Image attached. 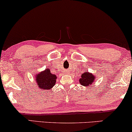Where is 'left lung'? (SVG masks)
Wrapping results in <instances>:
<instances>
[{
    "mask_svg": "<svg viewBox=\"0 0 132 132\" xmlns=\"http://www.w3.org/2000/svg\"><path fill=\"white\" fill-rule=\"evenodd\" d=\"M95 77L94 76L92 75L91 73L86 72V73L82 74L81 76V78L79 79V82L83 86H89L94 82Z\"/></svg>",
    "mask_w": 132,
    "mask_h": 132,
    "instance_id": "1",
    "label": "left lung"
}]
</instances>
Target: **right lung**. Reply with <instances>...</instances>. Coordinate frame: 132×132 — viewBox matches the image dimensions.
I'll return each instance as SVG.
<instances>
[{"label":"right lung","instance_id":"1","mask_svg":"<svg viewBox=\"0 0 132 132\" xmlns=\"http://www.w3.org/2000/svg\"><path fill=\"white\" fill-rule=\"evenodd\" d=\"M56 78V75L50 72V69L46 68L44 71L36 76L35 79L38 87L45 90L50 89L55 85Z\"/></svg>","mask_w":132,"mask_h":132}]
</instances>
